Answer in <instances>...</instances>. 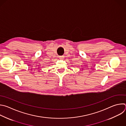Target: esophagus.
<instances>
[{
  "mask_svg": "<svg viewBox=\"0 0 126 126\" xmlns=\"http://www.w3.org/2000/svg\"><path fill=\"white\" fill-rule=\"evenodd\" d=\"M64 56H59V58H60V59H64Z\"/></svg>",
  "mask_w": 126,
  "mask_h": 126,
  "instance_id": "34e87169",
  "label": "esophagus"
}]
</instances>
